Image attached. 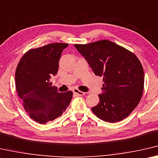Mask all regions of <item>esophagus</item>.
<instances>
[{
  "label": "esophagus",
  "mask_w": 158,
  "mask_h": 158,
  "mask_svg": "<svg viewBox=\"0 0 158 158\" xmlns=\"http://www.w3.org/2000/svg\"><path fill=\"white\" fill-rule=\"evenodd\" d=\"M73 93H75V94H76L77 96H84V95L86 94V93H85V92L80 91V90L77 89H74L73 90Z\"/></svg>",
  "instance_id": "esophagus-1"
}]
</instances>
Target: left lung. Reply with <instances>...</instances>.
<instances>
[{
    "label": "left lung",
    "instance_id": "1",
    "mask_svg": "<svg viewBox=\"0 0 158 158\" xmlns=\"http://www.w3.org/2000/svg\"><path fill=\"white\" fill-rule=\"evenodd\" d=\"M96 76L103 77L99 103L92 112L105 122L123 120L141 99L144 72L136 55L111 41L74 45Z\"/></svg>",
    "mask_w": 158,
    "mask_h": 158
}]
</instances>
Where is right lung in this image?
Listing matches in <instances>:
<instances>
[{
	"label": "right lung",
	"instance_id": "obj_1",
	"mask_svg": "<svg viewBox=\"0 0 158 158\" xmlns=\"http://www.w3.org/2000/svg\"><path fill=\"white\" fill-rule=\"evenodd\" d=\"M66 43H51L31 49L18 64L15 82L18 96L28 115L45 124L62 115L70 104L73 92H59L51 76L57 73L59 61Z\"/></svg>",
	"mask_w": 158,
	"mask_h": 158
}]
</instances>
